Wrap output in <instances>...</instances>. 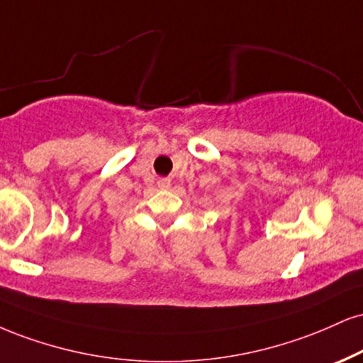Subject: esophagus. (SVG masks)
<instances>
[{
  "label": "esophagus",
  "mask_w": 363,
  "mask_h": 363,
  "mask_svg": "<svg viewBox=\"0 0 363 363\" xmlns=\"http://www.w3.org/2000/svg\"><path fill=\"white\" fill-rule=\"evenodd\" d=\"M157 186L160 187V189H169L170 187V179H159V182H157Z\"/></svg>",
  "instance_id": "34e87169"
}]
</instances>
